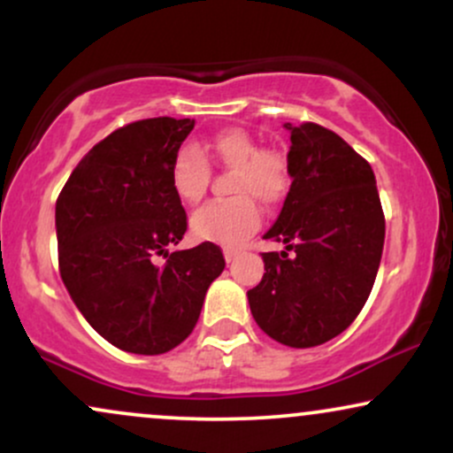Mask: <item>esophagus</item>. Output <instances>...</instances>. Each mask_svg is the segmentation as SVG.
<instances>
[{
	"label": "esophagus",
	"instance_id": "1",
	"mask_svg": "<svg viewBox=\"0 0 453 453\" xmlns=\"http://www.w3.org/2000/svg\"><path fill=\"white\" fill-rule=\"evenodd\" d=\"M223 257H226L227 264H232L234 259L238 257V251H234V249H226V251H223Z\"/></svg>",
	"mask_w": 453,
	"mask_h": 453
}]
</instances>
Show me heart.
<instances>
[{"label":"heart","mask_w":453,"mask_h":453,"mask_svg":"<svg viewBox=\"0 0 453 453\" xmlns=\"http://www.w3.org/2000/svg\"><path fill=\"white\" fill-rule=\"evenodd\" d=\"M209 149L215 159L236 170L230 185L236 197L206 204L194 212L189 227L197 241L236 247L259 226V209L252 197L264 206H273L288 191V161L277 150L259 149L256 140L238 127L215 134ZM209 179V161L196 144L176 150L170 165V185L180 202L197 204L206 194Z\"/></svg>","instance_id":"1"}]
</instances>
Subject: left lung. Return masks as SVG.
<instances>
[{
	"instance_id": "obj_1",
	"label": "left lung",
	"mask_w": 453,
	"mask_h": 453,
	"mask_svg": "<svg viewBox=\"0 0 453 453\" xmlns=\"http://www.w3.org/2000/svg\"><path fill=\"white\" fill-rule=\"evenodd\" d=\"M283 127L292 134V185L264 238L283 242L285 251L262 253L266 273L247 298L268 336L303 349L339 336L362 311L386 219L371 164L339 134L317 123Z\"/></svg>"
}]
</instances>
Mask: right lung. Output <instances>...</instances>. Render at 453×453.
Returning a JSON list of instances; mask_svg holds the SVG:
<instances>
[{
    "label": "right lung",
    "mask_w": 453,
    "mask_h": 453,
    "mask_svg": "<svg viewBox=\"0 0 453 453\" xmlns=\"http://www.w3.org/2000/svg\"><path fill=\"white\" fill-rule=\"evenodd\" d=\"M194 126L157 117L117 129L81 159L55 206L59 273L72 300L97 334L138 356L180 345L226 268L212 242L168 256L187 230L170 165ZM155 255L169 257L164 267Z\"/></svg>",
    "instance_id": "1"
}]
</instances>
